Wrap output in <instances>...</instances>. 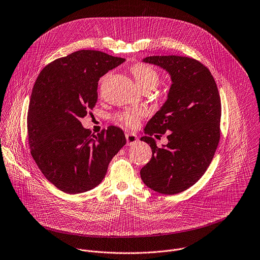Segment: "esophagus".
Returning a JSON list of instances; mask_svg holds the SVG:
<instances>
[{"mask_svg":"<svg viewBox=\"0 0 260 260\" xmlns=\"http://www.w3.org/2000/svg\"><path fill=\"white\" fill-rule=\"evenodd\" d=\"M125 138H126V142H127L128 146H131V145L135 144L136 142H138V137L134 133H126L125 134Z\"/></svg>","mask_w":260,"mask_h":260,"instance_id":"esophagus-1","label":"esophagus"}]
</instances>
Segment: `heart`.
<instances>
[{"instance_id": "b5f03b06", "label": "heart", "mask_w": 260, "mask_h": 260, "mask_svg": "<svg viewBox=\"0 0 260 260\" xmlns=\"http://www.w3.org/2000/svg\"><path fill=\"white\" fill-rule=\"evenodd\" d=\"M131 72L140 89L146 87L155 89L159 84L160 78L158 72L149 64L142 62L136 63L131 68ZM145 115L146 111L143 109H126L117 113L115 120L128 127H137Z\"/></svg>"}]
</instances>
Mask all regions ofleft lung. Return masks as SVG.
Instances as JSON below:
<instances>
[{"label":"left lung","instance_id":"8db88e82","mask_svg":"<svg viewBox=\"0 0 260 260\" xmlns=\"http://www.w3.org/2000/svg\"><path fill=\"white\" fill-rule=\"evenodd\" d=\"M143 61L165 70L172 84L167 100L141 138L152 149L141 178L159 193L176 194L197 183L214 158L222 111L218 87L209 69L194 58L153 55ZM165 132L169 144L159 148L151 136Z\"/></svg>","mask_w":260,"mask_h":260}]
</instances>
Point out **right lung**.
Here are the masks:
<instances>
[{
    "label": "right lung",
    "instance_id": "1",
    "mask_svg": "<svg viewBox=\"0 0 260 260\" xmlns=\"http://www.w3.org/2000/svg\"><path fill=\"white\" fill-rule=\"evenodd\" d=\"M124 60L78 50L48 63L36 79L27 115L31 156L45 178L66 193L99 185L126 143L119 127L110 125L94 135L80 121L97 102L99 79Z\"/></svg>",
    "mask_w": 260,
    "mask_h": 260
}]
</instances>
